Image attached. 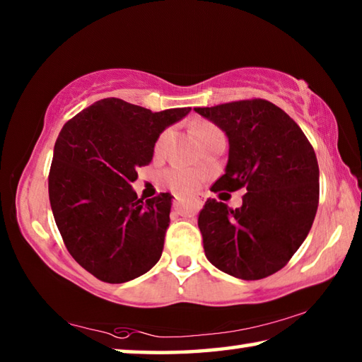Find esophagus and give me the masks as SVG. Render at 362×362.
Instances as JSON below:
<instances>
[{
  "mask_svg": "<svg viewBox=\"0 0 362 362\" xmlns=\"http://www.w3.org/2000/svg\"><path fill=\"white\" fill-rule=\"evenodd\" d=\"M193 207V209L199 211L203 207V203L199 199H183V198H177L174 201V207L175 209H185V207Z\"/></svg>",
  "mask_w": 362,
  "mask_h": 362,
  "instance_id": "obj_1",
  "label": "esophagus"
}]
</instances>
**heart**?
<instances>
[{
	"label": "heart",
	"mask_w": 362,
	"mask_h": 362,
	"mask_svg": "<svg viewBox=\"0 0 362 362\" xmlns=\"http://www.w3.org/2000/svg\"><path fill=\"white\" fill-rule=\"evenodd\" d=\"M218 134L222 132H220L214 124H209V122H203V124L196 127V137H198L201 144H204L207 139H211L214 136H218ZM166 139L168 132L161 134V137L158 139L156 144V151L163 148ZM163 180L166 182V185L173 189V192L179 194H189L194 193L196 189L199 188V183L203 180V174H201L199 170L189 168H173L163 174Z\"/></svg>",
	"instance_id": "1"
}]
</instances>
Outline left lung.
<instances>
[{
	"label": "left lung",
	"mask_w": 362,
	"mask_h": 362,
	"mask_svg": "<svg viewBox=\"0 0 362 362\" xmlns=\"http://www.w3.org/2000/svg\"><path fill=\"white\" fill-rule=\"evenodd\" d=\"M228 137V163L212 192L246 188L243 206L207 199L199 212L207 260L255 281L279 272L308 236L320 203V168L298 124L263 99L194 108Z\"/></svg>",
	"instance_id": "obj_1"
}]
</instances>
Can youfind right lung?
I'll list each match as a JSON object with an SVG mask.
<instances>
[{"label": "right lung", "mask_w": 362, "mask_h": 362, "mask_svg": "<svg viewBox=\"0 0 362 362\" xmlns=\"http://www.w3.org/2000/svg\"><path fill=\"white\" fill-rule=\"evenodd\" d=\"M189 110L153 113L110 97L59 134L49 170L51 209L73 259L103 283H127L161 259L174 196L142 201L132 182L151 163L159 134Z\"/></svg>", "instance_id": "add662e5"}]
</instances>
